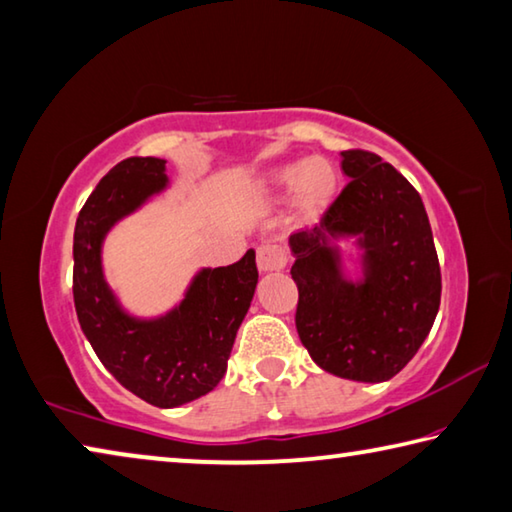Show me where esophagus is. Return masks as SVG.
I'll return each mask as SVG.
<instances>
[{
    "label": "esophagus",
    "instance_id": "esophagus-1",
    "mask_svg": "<svg viewBox=\"0 0 512 512\" xmlns=\"http://www.w3.org/2000/svg\"><path fill=\"white\" fill-rule=\"evenodd\" d=\"M286 249L279 245H263L256 251V265L263 274L267 272H279L286 267Z\"/></svg>",
    "mask_w": 512,
    "mask_h": 512
}]
</instances>
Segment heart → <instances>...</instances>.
<instances>
[{
  "instance_id": "1",
  "label": "heart",
  "mask_w": 512,
  "mask_h": 512,
  "mask_svg": "<svg viewBox=\"0 0 512 512\" xmlns=\"http://www.w3.org/2000/svg\"><path fill=\"white\" fill-rule=\"evenodd\" d=\"M338 197V172L322 158H301L270 172L261 190L265 206L292 199V217L299 224H315L329 213Z\"/></svg>"
}]
</instances>
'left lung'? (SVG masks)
Masks as SVG:
<instances>
[{"label":"left lung","mask_w":512,"mask_h":512,"mask_svg":"<svg viewBox=\"0 0 512 512\" xmlns=\"http://www.w3.org/2000/svg\"><path fill=\"white\" fill-rule=\"evenodd\" d=\"M351 179L313 229L290 236L299 288L297 333L324 372L381 383L399 374L440 308V263L422 197L390 163L342 152ZM354 237L361 276L349 280L337 242Z\"/></svg>","instance_id":"obj_1"}]
</instances>
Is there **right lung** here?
Masks as SVG:
<instances>
[{
	"label": "right lung",
	"mask_w": 512,
	"mask_h": 512,
	"mask_svg": "<svg viewBox=\"0 0 512 512\" xmlns=\"http://www.w3.org/2000/svg\"><path fill=\"white\" fill-rule=\"evenodd\" d=\"M167 186L165 161L154 156L127 158L97 183L74 226L72 292L81 331L106 370L147 404L177 408L222 381L258 270L249 249L233 265L201 267L165 315H131L104 276V240Z\"/></svg>",
	"instance_id": "1"
}]
</instances>
